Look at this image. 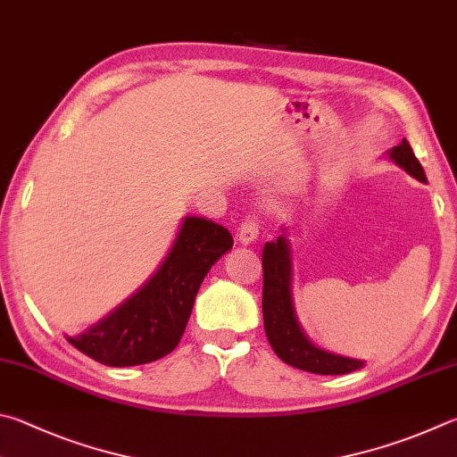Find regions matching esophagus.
Returning a JSON list of instances; mask_svg holds the SVG:
<instances>
[{
	"label": "esophagus",
	"instance_id": "1",
	"mask_svg": "<svg viewBox=\"0 0 457 457\" xmlns=\"http://www.w3.org/2000/svg\"><path fill=\"white\" fill-rule=\"evenodd\" d=\"M257 237H260V228H257V223L253 220H245L242 226H239V229H237L239 244L250 245V244L255 242Z\"/></svg>",
	"mask_w": 457,
	"mask_h": 457
}]
</instances>
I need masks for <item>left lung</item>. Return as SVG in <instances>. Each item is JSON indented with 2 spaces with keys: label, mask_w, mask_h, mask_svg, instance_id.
<instances>
[{
  "label": "left lung",
  "mask_w": 457,
  "mask_h": 457,
  "mask_svg": "<svg viewBox=\"0 0 457 457\" xmlns=\"http://www.w3.org/2000/svg\"><path fill=\"white\" fill-rule=\"evenodd\" d=\"M387 157L403 171H408L411 178L428 184L426 171L418 157L413 155L408 139H402L400 145L389 149ZM287 234V228H281V236H278L276 242L265 244L262 253L263 328L271 350L287 366L320 373V376H342V373L363 368L366 361L321 350L303 334L294 308V262Z\"/></svg>",
  "instance_id": "1"
}]
</instances>
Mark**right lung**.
<instances>
[{
	"label": "right lung",
	"mask_w": 457,
	"mask_h": 457,
	"mask_svg": "<svg viewBox=\"0 0 457 457\" xmlns=\"http://www.w3.org/2000/svg\"><path fill=\"white\" fill-rule=\"evenodd\" d=\"M234 237L220 223L186 215L168 255L145 284L84 334L65 339L104 366L149 363L176 350L207 271Z\"/></svg>",
	"instance_id": "right-lung-1"
}]
</instances>
